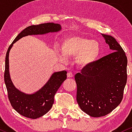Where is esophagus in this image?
Here are the masks:
<instances>
[{"label": "esophagus", "mask_w": 132, "mask_h": 132, "mask_svg": "<svg viewBox=\"0 0 132 132\" xmlns=\"http://www.w3.org/2000/svg\"><path fill=\"white\" fill-rule=\"evenodd\" d=\"M67 77H69V78L72 77L73 76V73H72V72H68V73H67Z\"/></svg>", "instance_id": "1"}]
</instances>
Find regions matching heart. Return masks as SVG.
<instances>
[{
  "mask_svg": "<svg viewBox=\"0 0 132 132\" xmlns=\"http://www.w3.org/2000/svg\"><path fill=\"white\" fill-rule=\"evenodd\" d=\"M100 52L101 47L98 42L80 36L65 38L62 41L61 52L56 50V54L60 60H66V57H75L76 63L82 67L95 62Z\"/></svg>",
  "mask_w": 132,
  "mask_h": 132,
  "instance_id": "1",
  "label": "heart"
}]
</instances>
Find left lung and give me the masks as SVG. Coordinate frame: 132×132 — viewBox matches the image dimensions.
Segmentation results:
<instances>
[{
    "instance_id": "1",
    "label": "left lung",
    "mask_w": 132,
    "mask_h": 132,
    "mask_svg": "<svg viewBox=\"0 0 132 132\" xmlns=\"http://www.w3.org/2000/svg\"><path fill=\"white\" fill-rule=\"evenodd\" d=\"M113 52L85 67L75 75L77 101L93 117L110 113L122 102L127 80V57L115 38L102 34Z\"/></svg>"
}]
</instances>
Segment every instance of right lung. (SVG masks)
Segmentation results:
<instances>
[{
    "label": "right lung",
    "mask_w": 132,
    "mask_h": 132,
    "mask_svg": "<svg viewBox=\"0 0 132 132\" xmlns=\"http://www.w3.org/2000/svg\"><path fill=\"white\" fill-rule=\"evenodd\" d=\"M61 30L58 23H46L26 28L16 37L7 50L5 56L4 81L8 93L9 100L15 110L26 117L35 119L47 113L54 102V96L62 84L67 78L65 70L54 72L44 87L32 94H26L15 87L9 74V55L13 44L27 35H43L49 32H57Z\"/></svg>",
    "instance_id": "right-lung-1"
}]
</instances>
